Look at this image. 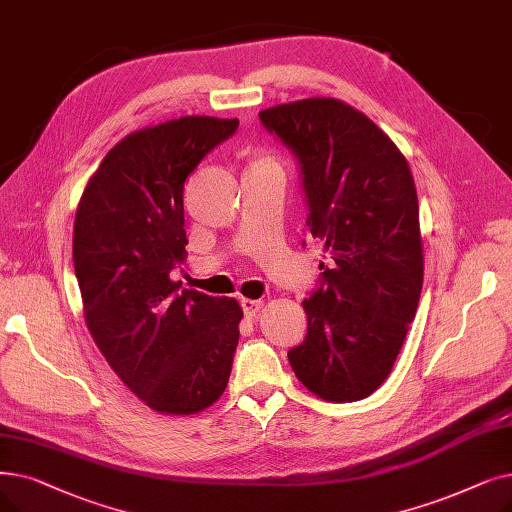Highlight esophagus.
<instances>
[{"label": "esophagus", "instance_id": "1", "mask_svg": "<svg viewBox=\"0 0 512 512\" xmlns=\"http://www.w3.org/2000/svg\"><path fill=\"white\" fill-rule=\"evenodd\" d=\"M240 305H242L244 316H247V318H255V316L259 314V311H261V307H263V301H257V299H242Z\"/></svg>", "mask_w": 512, "mask_h": 512}]
</instances>
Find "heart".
<instances>
[{
	"mask_svg": "<svg viewBox=\"0 0 512 512\" xmlns=\"http://www.w3.org/2000/svg\"><path fill=\"white\" fill-rule=\"evenodd\" d=\"M259 163H274V161H259Z\"/></svg>",
	"mask_w": 512,
	"mask_h": 512,
	"instance_id": "obj_1",
	"label": "heart"
}]
</instances>
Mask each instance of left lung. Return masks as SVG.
I'll use <instances>...</instances> for the list:
<instances>
[{"mask_svg":"<svg viewBox=\"0 0 512 512\" xmlns=\"http://www.w3.org/2000/svg\"><path fill=\"white\" fill-rule=\"evenodd\" d=\"M263 127L295 152L311 236L324 242L320 288L303 301L297 379L326 402L379 389L414 320L425 261L410 165L385 131L335 98L265 108Z\"/></svg>","mask_w":512,"mask_h":512,"instance_id":"8db88e82","label":"left lung"}]
</instances>
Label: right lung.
I'll return each mask as SVG.
<instances>
[{
	"instance_id": "right-lung-1",
	"label": "right lung",
	"mask_w": 512,
	"mask_h": 512,
	"mask_svg": "<svg viewBox=\"0 0 512 512\" xmlns=\"http://www.w3.org/2000/svg\"><path fill=\"white\" fill-rule=\"evenodd\" d=\"M238 119L180 117L129 133L108 150L75 215L73 263L83 316L119 379L161 414L186 416L226 391L242 309L180 291L184 182Z\"/></svg>"
}]
</instances>
